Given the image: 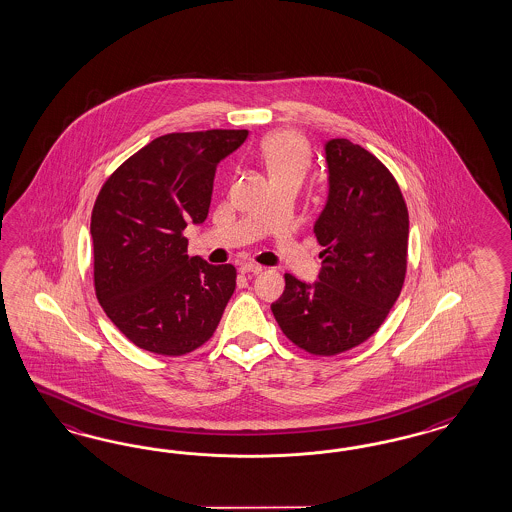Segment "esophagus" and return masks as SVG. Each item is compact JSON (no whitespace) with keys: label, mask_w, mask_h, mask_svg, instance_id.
<instances>
[{"label":"esophagus","mask_w":512,"mask_h":512,"mask_svg":"<svg viewBox=\"0 0 512 512\" xmlns=\"http://www.w3.org/2000/svg\"><path fill=\"white\" fill-rule=\"evenodd\" d=\"M240 270H242V274H261L264 268L261 264L246 263L240 266Z\"/></svg>","instance_id":"obj_1"}]
</instances>
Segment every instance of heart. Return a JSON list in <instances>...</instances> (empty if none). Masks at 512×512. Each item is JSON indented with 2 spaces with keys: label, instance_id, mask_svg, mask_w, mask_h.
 Instances as JSON below:
<instances>
[{
  "label": "heart",
  "instance_id": "heart-1",
  "mask_svg": "<svg viewBox=\"0 0 512 512\" xmlns=\"http://www.w3.org/2000/svg\"><path fill=\"white\" fill-rule=\"evenodd\" d=\"M261 159L274 184L281 180H304L311 167L308 140L295 131H278L261 142Z\"/></svg>",
  "mask_w": 512,
  "mask_h": 512
}]
</instances>
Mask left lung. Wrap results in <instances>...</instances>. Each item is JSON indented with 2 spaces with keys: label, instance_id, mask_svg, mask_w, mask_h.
Here are the masks:
<instances>
[{
  "label": "left lung",
  "instance_id": "8db88e82",
  "mask_svg": "<svg viewBox=\"0 0 512 512\" xmlns=\"http://www.w3.org/2000/svg\"><path fill=\"white\" fill-rule=\"evenodd\" d=\"M328 201L315 221L319 281L285 274L272 313L296 347L334 357L372 338L402 293L409 214L387 167L347 139L326 142Z\"/></svg>",
  "mask_w": 512,
  "mask_h": 512
}]
</instances>
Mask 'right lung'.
<instances>
[{"instance_id":"add662e5","label":"right lung","mask_w":512,"mask_h":512,"mask_svg":"<svg viewBox=\"0 0 512 512\" xmlns=\"http://www.w3.org/2000/svg\"><path fill=\"white\" fill-rule=\"evenodd\" d=\"M246 139V129L157 137L112 172L95 199V296L144 351L182 357L216 332L236 268L189 257L184 229L206 219L217 163Z\"/></svg>"}]
</instances>
